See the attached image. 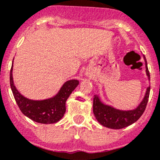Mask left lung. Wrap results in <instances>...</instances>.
<instances>
[{
  "instance_id": "obj_1",
  "label": "left lung",
  "mask_w": 160,
  "mask_h": 160,
  "mask_svg": "<svg viewBox=\"0 0 160 160\" xmlns=\"http://www.w3.org/2000/svg\"><path fill=\"white\" fill-rule=\"evenodd\" d=\"M145 61L146 74L150 80V74L147 67V60L144 56ZM150 86L147 88L144 99L137 108L130 111H121L115 109L109 105L104 104L97 96L93 97V113L97 121L104 127L111 129H122L138 121L144 113L149 97Z\"/></svg>"
}]
</instances>
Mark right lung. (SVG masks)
Returning <instances> with one entry per match:
<instances>
[{"label": "right lung", "instance_id": "obj_1", "mask_svg": "<svg viewBox=\"0 0 160 160\" xmlns=\"http://www.w3.org/2000/svg\"><path fill=\"white\" fill-rule=\"evenodd\" d=\"M12 68L13 65L10 71L11 89L22 113L38 123L52 124L60 121L66 112L67 100L79 84V82L75 79L66 82L58 93L52 98L43 100H30L21 95L14 86Z\"/></svg>", "mask_w": 160, "mask_h": 160}]
</instances>
